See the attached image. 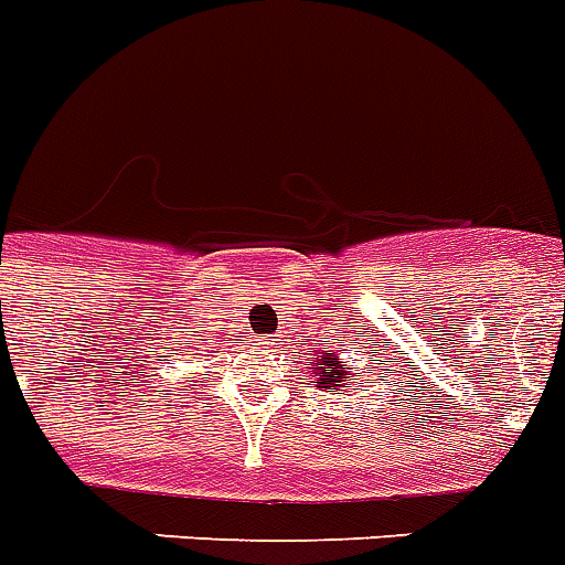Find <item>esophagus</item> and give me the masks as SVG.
Wrapping results in <instances>:
<instances>
[{
  "instance_id": "obj_1",
  "label": "esophagus",
  "mask_w": 565,
  "mask_h": 565,
  "mask_svg": "<svg viewBox=\"0 0 565 565\" xmlns=\"http://www.w3.org/2000/svg\"><path fill=\"white\" fill-rule=\"evenodd\" d=\"M257 345L259 349H271V345H277V342H274V337H259Z\"/></svg>"
}]
</instances>
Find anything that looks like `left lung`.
Returning a JSON list of instances; mask_svg holds the SVG:
<instances>
[{
  "label": "left lung",
  "instance_id": "obj_1",
  "mask_svg": "<svg viewBox=\"0 0 565 565\" xmlns=\"http://www.w3.org/2000/svg\"><path fill=\"white\" fill-rule=\"evenodd\" d=\"M317 360V356H315ZM317 388H337V392H342V388H351V385H345V374L349 371H342L340 360H337L334 354H322V360L317 363Z\"/></svg>",
  "mask_w": 565,
  "mask_h": 565
}]
</instances>
